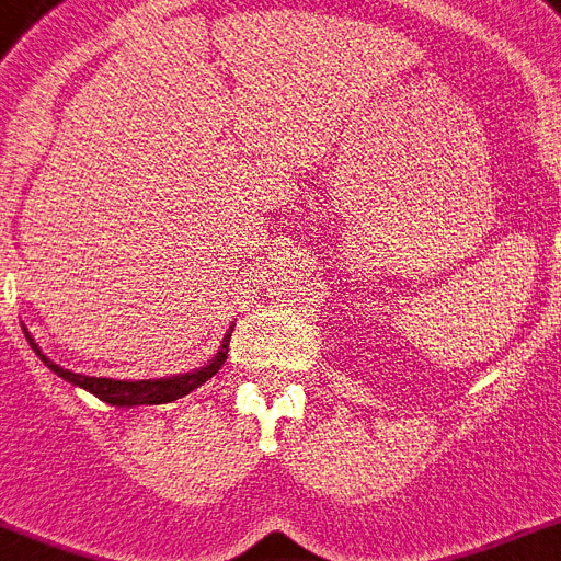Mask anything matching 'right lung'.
Here are the masks:
<instances>
[{"label": "right lung", "instance_id": "1", "mask_svg": "<svg viewBox=\"0 0 561 561\" xmlns=\"http://www.w3.org/2000/svg\"><path fill=\"white\" fill-rule=\"evenodd\" d=\"M31 342L33 353L39 356L56 376H62L65 382L77 385V388L88 390L96 399L107 404H116V408H136V404H164V402H176V399L187 397L191 390H196L199 385H205L216 370L222 368L225 359H228V342L230 333H233V324L225 333L222 345L219 351L214 353L208 359V365H202V368L191 370V374H176V376H162V379H107V376H84V374H73V370L62 368V365H56L54 359H48L42 347L36 345V339L27 333V328H22Z\"/></svg>", "mask_w": 561, "mask_h": 561}]
</instances>
